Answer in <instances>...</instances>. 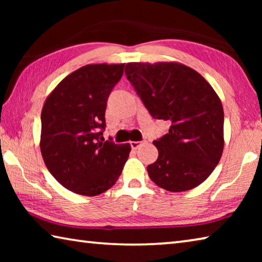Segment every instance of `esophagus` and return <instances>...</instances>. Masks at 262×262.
I'll list each match as a JSON object with an SVG mask.
<instances>
[{
  "label": "esophagus",
  "mask_w": 262,
  "mask_h": 262,
  "mask_svg": "<svg viewBox=\"0 0 262 262\" xmlns=\"http://www.w3.org/2000/svg\"><path fill=\"white\" fill-rule=\"evenodd\" d=\"M145 142H147V141H132L130 142V147H132V149H137L140 147V145L145 143Z\"/></svg>",
  "instance_id": "obj_1"
}]
</instances>
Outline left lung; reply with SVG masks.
Here are the masks:
<instances>
[{
    "instance_id": "left-lung-1",
    "label": "left lung",
    "mask_w": 262,
    "mask_h": 262,
    "mask_svg": "<svg viewBox=\"0 0 262 262\" xmlns=\"http://www.w3.org/2000/svg\"><path fill=\"white\" fill-rule=\"evenodd\" d=\"M125 73L150 115L170 122L166 134L154 141L158 158L147 167L150 179L170 192L202 184L224 147L223 106L214 89L177 62H130Z\"/></svg>"
}]
</instances>
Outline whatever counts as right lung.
Returning a JSON list of instances; mask_svg holds the SVG:
<instances>
[{
	"label": "right lung",
	"mask_w": 262,
	"mask_h": 262,
	"mask_svg": "<svg viewBox=\"0 0 262 262\" xmlns=\"http://www.w3.org/2000/svg\"><path fill=\"white\" fill-rule=\"evenodd\" d=\"M125 64H88L57 84L41 111L40 150L48 171L79 195L95 196L120 177L130 144L104 140L107 99Z\"/></svg>",
	"instance_id": "add662e5"
}]
</instances>
